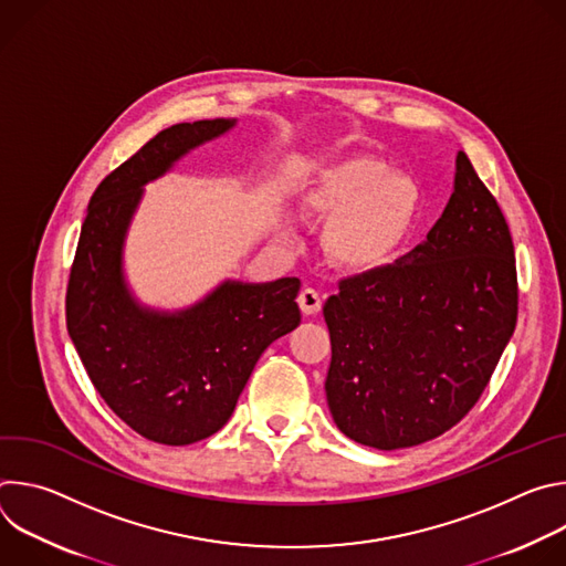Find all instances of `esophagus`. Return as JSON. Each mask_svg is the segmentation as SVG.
Listing matches in <instances>:
<instances>
[{
  "label": "esophagus",
  "instance_id": "obj_1",
  "mask_svg": "<svg viewBox=\"0 0 566 566\" xmlns=\"http://www.w3.org/2000/svg\"><path fill=\"white\" fill-rule=\"evenodd\" d=\"M297 304H300V308H302L304 315H315V313L322 308V295H319L315 289L306 286V289L300 291Z\"/></svg>",
  "mask_w": 566,
  "mask_h": 566
}]
</instances>
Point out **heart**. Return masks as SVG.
Instances as JSON below:
<instances>
[{"label":"heart","instance_id":"1","mask_svg":"<svg viewBox=\"0 0 566 566\" xmlns=\"http://www.w3.org/2000/svg\"><path fill=\"white\" fill-rule=\"evenodd\" d=\"M304 212L332 219L327 249L340 266L369 271L389 262L412 232L419 188L380 160L356 156L322 175L304 197Z\"/></svg>","mask_w":566,"mask_h":566}]
</instances>
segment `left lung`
<instances>
[{
    "mask_svg": "<svg viewBox=\"0 0 566 566\" xmlns=\"http://www.w3.org/2000/svg\"><path fill=\"white\" fill-rule=\"evenodd\" d=\"M325 302L332 417L356 443L398 450L457 426L486 389L517 322L509 223L470 158L421 247L340 280Z\"/></svg>",
    "mask_w": 566,
    "mask_h": 566,
    "instance_id": "obj_1",
    "label": "left lung"
}]
</instances>
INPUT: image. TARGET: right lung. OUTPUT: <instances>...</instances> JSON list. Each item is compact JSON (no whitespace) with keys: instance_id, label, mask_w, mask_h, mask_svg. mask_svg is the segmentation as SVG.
<instances>
[{"instance_id":"obj_1","label":"right lung","mask_w":566,"mask_h":566,"mask_svg":"<svg viewBox=\"0 0 566 566\" xmlns=\"http://www.w3.org/2000/svg\"><path fill=\"white\" fill-rule=\"evenodd\" d=\"M232 125L214 118L158 132L103 179L77 239L69 336L114 415L154 443L188 446L221 430L264 349L300 325L297 277L226 280L177 313L138 304L125 284L123 244L143 186Z\"/></svg>"}]
</instances>
